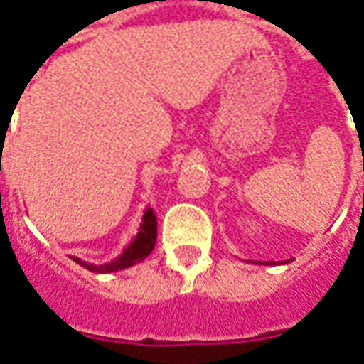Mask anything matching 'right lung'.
<instances>
[{
	"instance_id": "add662e5",
	"label": "right lung",
	"mask_w": 364,
	"mask_h": 364,
	"mask_svg": "<svg viewBox=\"0 0 364 364\" xmlns=\"http://www.w3.org/2000/svg\"><path fill=\"white\" fill-rule=\"evenodd\" d=\"M157 240V217L154 213V208L147 207L144 217H141V225H139V230L136 238L124 248V252L114 258V260L106 262V264H90V262L80 260L76 256H70L76 264H80L82 268L90 272H96V274H112V272H120L126 270L129 266H136L141 260H146L147 256L151 254L154 246H156Z\"/></svg>"
}]
</instances>
